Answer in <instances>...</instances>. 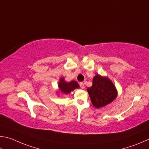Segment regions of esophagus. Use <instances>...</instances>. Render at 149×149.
Returning <instances> with one entry per match:
<instances>
[{
    "label": "esophagus",
    "instance_id": "1",
    "mask_svg": "<svg viewBox=\"0 0 149 149\" xmlns=\"http://www.w3.org/2000/svg\"><path fill=\"white\" fill-rule=\"evenodd\" d=\"M79 85H80V88H82V89H84V88H85L84 84L83 82H80L79 83Z\"/></svg>",
    "mask_w": 149,
    "mask_h": 149
}]
</instances>
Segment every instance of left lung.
<instances>
[{
  "mask_svg": "<svg viewBox=\"0 0 149 149\" xmlns=\"http://www.w3.org/2000/svg\"><path fill=\"white\" fill-rule=\"evenodd\" d=\"M87 91L93 105L97 109L111 103L117 95L116 88L113 82L108 78L99 74H96L93 78V84Z\"/></svg>",
  "mask_w": 149,
  "mask_h": 149,
  "instance_id": "1",
  "label": "left lung"
}]
</instances>
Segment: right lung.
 Here are the masks:
<instances>
[{"label": "right lung", "instance_id": "right-lung-1", "mask_svg": "<svg viewBox=\"0 0 149 149\" xmlns=\"http://www.w3.org/2000/svg\"><path fill=\"white\" fill-rule=\"evenodd\" d=\"M58 86L61 92L63 93H66V94L69 93L71 91L74 90L76 88H79V85L76 81L72 80V81L67 82L65 81L63 78L60 79Z\"/></svg>", "mask_w": 149, "mask_h": 149}]
</instances>
